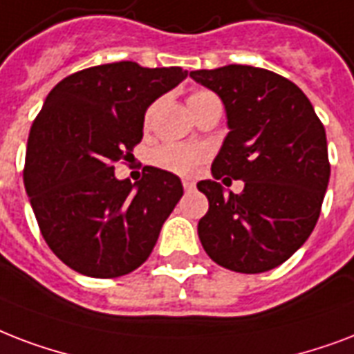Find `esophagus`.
<instances>
[{
	"label": "esophagus",
	"instance_id": "esophagus-1",
	"mask_svg": "<svg viewBox=\"0 0 354 354\" xmlns=\"http://www.w3.org/2000/svg\"><path fill=\"white\" fill-rule=\"evenodd\" d=\"M183 186H185V190H186V192H190L192 188H194V180L185 179V180H183Z\"/></svg>",
	"mask_w": 354,
	"mask_h": 354
}]
</instances>
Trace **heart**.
I'll return each mask as SVG.
<instances>
[{
    "instance_id": "b5f03b06",
    "label": "heart",
    "mask_w": 354,
    "mask_h": 354,
    "mask_svg": "<svg viewBox=\"0 0 354 354\" xmlns=\"http://www.w3.org/2000/svg\"><path fill=\"white\" fill-rule=\"evenodd\" d=\"M208 97H214V95L207 92V90H201V92L192 94L188 103H196V101L208 100ZM149 114H151V111L147 112V116ZM203 158H205V153L201 149H197V147L175 146V144L160 146L153 153V162L157 164L158 168L168 169V171H174V174L179 175L194 174V169L197 168V164L201 162Z\"/></svg>"
}]
</instances>
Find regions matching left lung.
<instances>
[{
    "mask_svg": "<svg viewBox=\"0 0 354 354\" xmlns=\"http://www.w3.org/2000/svg\"><path fill=\"white\" fill-rule=\"evenodd\" d=\"M190 77L225 106L227 133L212 179L197 183L208 212L197 223L203 249L238 273L270 271L308 240L327 192V136L303 90L270 70L229 64ZM244 180L240 194L217 183Z\"/></svg>",
    "mask_w": 354,
    "mask_h": 354,
    "instance_id": "obj_1",
    "label": "left lung"
}]
</instances>
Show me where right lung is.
<instances>
[{"label": "right lung", "mask_w": 354, "mask_h": 354, "mask_svg": "<svg viewBox=\"0 0 354 354\" xmlns=\"http://www.w3.org/2000/svg\"><path fill=\"white\" fill-rule=\"evenodd\" d=\"M188 77L179 66L112 62L62 79L27 140L24 185L49 249L77 273L127 275L144 264L183 196L177 175L146 166L138 183L112 164L144 134L151 103Z\"/></svg>", "instance_id": "right-lung-1"}]
</instances>
